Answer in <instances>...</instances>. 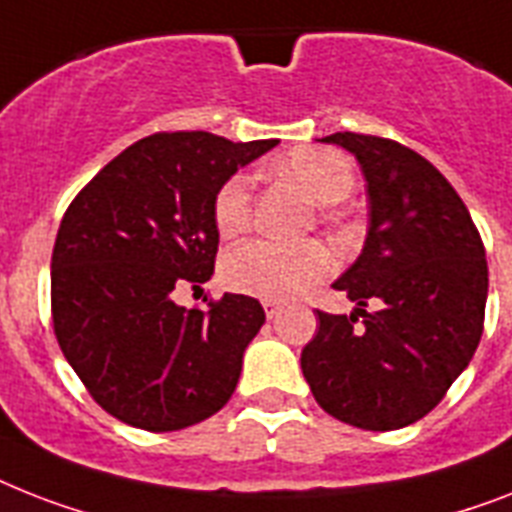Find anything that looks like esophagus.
<instances>
[{
  "mask_svg": "<svg viewBox=\"0 0 512 512\" xmlns=\"http://www.w3.org/2000/svg\"><path fill=\"white\" fill-rule=\"evenodd\" d=\"M263 307H265V315H268V318H276V315L281 313V305H278L276 299H263Z\"/></svg>",
  "mask_w": 512,
  "mask_h": 512,
  "instance_id": "esophagus-1",
  "label": "esophagus"
}]
</instances>
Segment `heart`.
Listing matches in <instances>:
<instances>
[{"label":"heart","instance_id":"b5f03b06","mask_svg":"<svg viewBox=\"0 0 512 512\" xmlns=\"http://www.w3.org/2000/svg\"><path fill=\"white\" fill-rule=\"evenodd\" d=\"M276 170L292 178L307 199L321 207L339 205L355 189L350 157L336 149L307 147L278 157ZM252 220V181L247 173L226 178L213 199V223L223 239L244 234ZM331 270V255L318 242L286 244L255 239L231 249L223 260V281L234 292L263 299L297 297Z\"/></svg>","mask_w":512,"mask_h":512}]
</instances>
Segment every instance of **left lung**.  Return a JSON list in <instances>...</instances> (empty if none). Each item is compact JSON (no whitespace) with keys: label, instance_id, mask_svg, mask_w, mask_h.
<instances>
[{"label":"left lung","instance_id":"8db88e82","mask_svg":"<svg viewBox=\"0 0 512 512\" xmlns=\"http://www.w3.org/2000/svg\"><path fill=\"white\" fill-rule=\"evenodd\" d=\"M321 141L357 157L371 220L360 257L334 281L355 310H318L302 373L328 415L365 431L402 429L439 405L479 347L484 244L458 191L426 157L350 131Z\"/></svg>","mask_w":512,"mask_h":512}]
</instances>
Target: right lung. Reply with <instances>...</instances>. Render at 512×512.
<instances>
[{"mask_svg": "<svg viewBox=\"0 0 512 512\" xmlns=\"http://www.w3.org/2000/svg\"><path fill=\"white\" fill-rule=\"evenodd\" d=\"M276 144L152 134L70 202L52 252L54 334L118 421L178 431L231 400L244 350L265 323L263 305L223 294L207 310H186L173 292L210 281L220 239L215 191Z\"/></svg>", "mask_w": 512, "mask_h": 512, "instance_id": "add662e5", "label": "right lung"}]
</instances>
